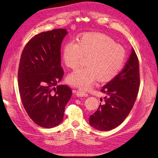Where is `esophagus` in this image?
Masks as SVG:
<instances>
[{
	"instance_id": "1",
	"label": "esophagus",
	"mask_w": 158,
	"mask_h": 158,
	"mask_svg": "<svg viewBox=\"0 0 158 158\" xmlns=\"http://www.w3.org/2000/svg\"><path fill=\"white\" fill-rule=\"evenodd\" d=\"M75 93H76V95L79 97H86L88 96V93L83 91L82 89L77 90V91H75Z\"/></svg>"
}]
</instances>
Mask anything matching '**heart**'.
I'll list each match as a JSON object with an SVG mask.
<instances>
[{
    "mask_svg": "<svg viewBox=\"0 0 158 158\" xmlns=\"http://www.w3.org/2000/svg\"><path fill=\"white\" fill-rule=\"evenodd\" d=\"M83 56H88L86 64L68 76L70 85L88 89L96 80L105 82L118 75L126 60V52L108 36L98 33H85L64 46L62 58L66 66L75 69Z\"/></svg>",
    "mask_w": 158,
    "mask_h": 158,
    "instance_id": "b5f03b06",
    "label": "heart"
}]
</instances>
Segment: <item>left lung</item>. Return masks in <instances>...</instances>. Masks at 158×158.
Wrapping results in <instances>:
<instances>
[{"label": "left lung", "mask_w": 158, "mask_h": 158, "mask_svg": "<svg viewBox=\"0 0 158 158\" xmlns=\"http://www.w3.org/2000/svg\"><path fill=\"white\" fill-rule=\"evenodd\" d=\"M139 87V62L132 49L125 68L100 90L106 96L96 111L89 116L90 125L100 131L119 126L135 105Z\"/></svg>", "instance_id": "8db88e82"}]
</instances>
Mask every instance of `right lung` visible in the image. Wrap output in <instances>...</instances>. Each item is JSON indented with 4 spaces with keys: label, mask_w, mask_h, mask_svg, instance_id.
<instances>
[{
    "label": "right lung",
    "mask_w": 158,
    "mask_h": 158,
    "mask_svg": "<svg viewBox=\"0 0 158 158\" xmlns=\"http://www.w3.org/2000/svg\"><path fill=\"white\" fill-rule=\"evenodd\" d=\"M66 29L39 33L30 40L20 58L18 81L23 107L37 125L46 127L62 122L72 90L58 85L64 75L61 66V43Z\"/></svg>",
    "instance_id": "add662e5"
}]
</instances>
